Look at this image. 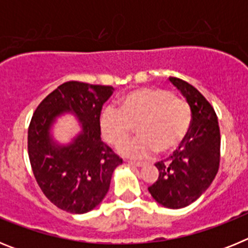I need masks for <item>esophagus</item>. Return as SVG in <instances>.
I'll return each mask as SVG.
<instances>
[{
  "label": "esophagus",
  "mask_w": 248,
  "mask_h": 248,
  "mask_svg": "<svg viewBox=\"0 0 248 248\" xmlns=\"http://www.w3.org/2000/svg\"><path fill=\"white\" fill-rule=\"evenodd\" d=\"M129 165L131 166H135V168H140V166H143V163H139V161H128Z\"/></svg>",
  "instance_id": "1"
}]
</instances>
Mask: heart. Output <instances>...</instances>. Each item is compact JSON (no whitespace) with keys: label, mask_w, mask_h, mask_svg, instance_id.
Instances as JSON below:
<instances>
[{"label":"heart","mask_w":248,"mask_h":248,"mask_svg":"<svg viewBox=\"0 0 248 248\" xmlns=\"http://www.w3.org/2000/svg\"><path fill=\"white\" fill-rule=\"evenodd\" d=\"M189 103L170 91L141 88L122 98L120 108L107 107L100 115V131L104 140L118 146L137 126V140L118 148L119 154L130 159H144L157 151L169 154L185 140L191 126Z\"/></svg>","instance_id":"b5f03b06"}]
</instances>
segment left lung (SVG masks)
Here are the masks:
<instances>
[{
	"instance_id": "1",
	"label": "left lung",
	"mask_w": 248,
	"mask_h": 248,
	"mask_svg": "<svg viewBox=\"0 0 248 248\" xmlns=\"http://www.w3.org/2000/svg\"><path fill=\"white\" fill-rule=\"evenodd\" d=\"M169 80L189 103L191 126L174 154L155 164L159 177L148 190L164 207L183 209L198 200L217 174L220 128L214 108L198 89L175 77H170Z\"/></svg>"
}]
</instances>
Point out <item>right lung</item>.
<instances>
[{
  "label": "right lung",
  "instance_id": "right-lung-1",
  "mask_svg": "<svg viewBox=\"0 0 248 248\" xmlns=\"http://www.w3.org/2000/svg\"><path fill=\"white\" fill-rule=\"evenodd\" d=\"M114 88L67 82L37 107L28 128L31 166L46 198L71 214L97 207L110 186L111 175L123 160L100 139V111ZM64 112L78 118L81 131L69 144L57 143L50 134Z\"/></svg>",
  "mask_w": 248,
  "mask_h": 248
}]
</instances>
